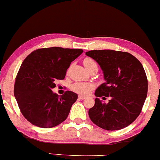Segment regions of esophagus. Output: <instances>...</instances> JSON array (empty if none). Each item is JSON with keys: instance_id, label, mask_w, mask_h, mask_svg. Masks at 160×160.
<instances>
[{"instance_id": "1", "label": "esophagus", "mask_w": 160, "mask_h": 160, "mask_svg": "<svg viewBox=\"0 0 160 160\" xmlns=\"http://www.w3.org/2000/svg\"><path fill=\"white\" fill-rule=\"evenodd\" d=\"M78 98H79V99H81V100H82V99H85L86 98V96H83V95H80L78 96Z\"/></svg>"}]
</instances>
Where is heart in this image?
I'll return each instance as SVG.
<instances>
[{
	"mask_svg": "<svg viewBox=\"0 0 160 160\" xmlns=\"http://www.w3.org/2000/svg\"><path fill=\"white\" fill-rule=\"evenodd\" d=\"M93 63H95V61H93L92 58H85L83 61L84 66L86 67V68H87L89 66H90ZM94 84L91 83V82H77L71 86V89L73 91L76 92L80 93V94L87 95L90 92V91L94 88Z\"/></svg>",
	"mask_w": 160,
	"mask_h": 160,
	"instance_id": "heart-1",
	"label": "heart"
}]
</instances>
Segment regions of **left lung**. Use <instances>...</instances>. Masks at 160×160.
<instances>
[{
  "mask_svg": "<svg viewBox=\"0 0 160 160\" xmlns=\"http://www.w3.org/2000/svg\"><path fill=\"white\" fill-rule=\"evenodd\" d=\"M100 65L105 82L96 89L90 120L108 131L122 129L136 120L148 94V79L143 65L130 53L102 49L86 52ZM111 96L108 104L98 97Z\"/></svg>",
  "mask_w": 160,
  "mask_h": 160,
  "instance_id": "obj_1",
  "label": "left lung"
}]
</instances>
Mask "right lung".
<instances>
[{"mask_svg": "<svg viewBox=\"0 0 160 160\" xmlns=\"http://www.w3.org/2000/svg\"><path fill=\"white\" fill-rule=\"evenodd\" d=\"M81 49L49 47L36 49L24 60L16 78L14 95L26 120L40 128H52L67 119L78 95L66 91L59 96L52 91L56 80H63Z\"/></svg>", "mask_w": 160, "mask_h": 160, "instance_id": "add662e5", "label": "right lung"}]
</instances>
